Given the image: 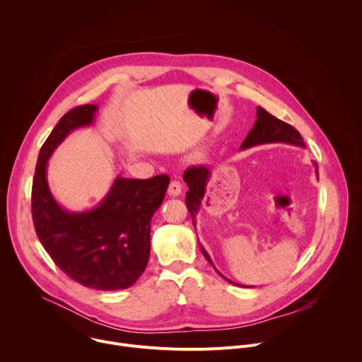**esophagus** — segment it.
Returning a JSON list of instances; mask_svg holds the SVG:
<instances>
[{
	"label": "esophagus",
	"instance_id": "34e87169",
	"mask_svg": "<svg viewBox=\"0 0 362 362\" xmlns=\"http://www.w3.org/2000/svg\"><path fill=\"white\" fill-rule=\"evenodd\" d=\"M168 192L170 196H179L182 193V183L179 180H172Z\"/></svg>",
	"mask_w": 362,
	"mask_h": 362
}]
</instances>
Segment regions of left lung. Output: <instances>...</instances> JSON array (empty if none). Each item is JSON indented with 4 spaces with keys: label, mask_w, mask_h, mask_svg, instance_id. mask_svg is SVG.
Here are the masks:
<instances>
[{
    "label": "left lung",
    "mask_w": 362,
    "mask_h": 362,
    "mask_svg": "<svg viewBox=\"0 0 362 362\" xmlns=\"http://www.w3.org/2000/svg\"><path fill=\"white\" fill-rule=\"evenodd\" d=\"M267 143H288V144H293V146H299V147H305V143L299 134V132L296 129H293L291 124L276 119L275 116H272L271 113H268L265 109L257 107L256 110V122L253 124V127L250 129V132L247 133V136L245 137L240 150L247 148V147H253L257 144H267ZM315 165V172L318 176V166ZM212 176V172L209 168L206 166H193L189 168L185 175H183V180L186 182L189 190L186 192V204L189 214L192 216L193 221V226H196V215L197 211L200 208L202 199L206 193V186L209 183V179ZM200 250L203 253V256L208 259V262L215 268L209 253L204 250V247L199 243ZM216 269V268H215ZM216 272L226 279L228 282L233 284L232 281H229L228 278H225L218 269ZM238 285V284H235Z\"/></svg>",
    "instance_id": "left-lung-1"
}]
</instances>
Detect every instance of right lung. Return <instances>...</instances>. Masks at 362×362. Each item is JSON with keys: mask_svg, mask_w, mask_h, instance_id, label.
Instances as JSON below:
<instances>
[{"mask_svg": "<svg viewBox=\"0 0 362 362\" xmlns=\"http://www.w3.org/2000/svg\"><path fill=\"white\" fill-rule=\"evenodd\" d=\"M95 105L64 115L42 144L31 190L37 236L54 264L73 281L98 291L132 286L150 256V221L165 199L170 177L117 176L95 208L69 212L48 187L47 165L59 144L76 129L93 124Z\"/></svg>", "mask_w": 362, "mask_h": 362, "instance_id": "right-lung-1", "label": "right lung"}]
</instances>
